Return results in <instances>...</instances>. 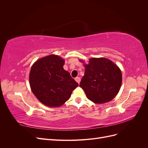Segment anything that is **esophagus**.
I'll return each mask as SVG.
<instances>
[{
  "label": "esophagus",
  "mask_w": 148,
  "mask_h": 148,
  "mask_svg": "<svg viewBox=\"0 0 148 148\" xmlns=\"http://www.w3.org/2000/svg\"><path fill=\"white\" fill-rule=\"evenodd\" d=\"M75 81L77 82L78 84L80 83V82H81V78H80L79 77H76L75 78Z\"/></svg>",
  "instance_id": "esophagus-1"
}]
</instances>
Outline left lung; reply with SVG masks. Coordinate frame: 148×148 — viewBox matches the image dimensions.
<instances>
[{"instance_id": "8db88e82", "label": "left lung", "mask_w": 148, "mask_h": 148, "mask_svg": "<svg viewBox=\"0 0 148 148\" xmlns=\"http://www.w3.org/2000/svg\"><path fill=\"white\" fill-rule=\"evenodd\" d=\"M82 62V60H79ZM84 75L80 82L88 99L96 104L112 100L121 87L122 75L113 62L106 58H91L84 64Z\"/></svg>"}]
</instances>
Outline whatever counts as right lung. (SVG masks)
<instances>
[{"label":"right lung","mask_w":148,"mask_h":148,"mask_svg":"<svg viewBox=\"0 0 148 148\" xmlns=\"http://www.w3.org/2000/svg\"><path fill=\"white\" fill-rule=\"evenodd\" d=\"M64 60L56 55L41 58L31 66L29 84L33 93L43 104L56 107L69 99L78 84L64 69Z\"/></svg>","instance_id":"add662e5"}]
</instances>
